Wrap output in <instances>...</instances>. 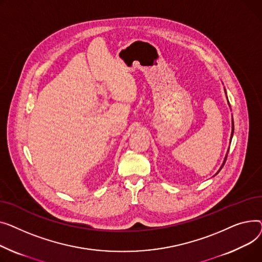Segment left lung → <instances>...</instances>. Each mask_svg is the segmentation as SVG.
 <instances>
[{
	"instance_id": "1",
	"label": "left lung",
	"mask_w": 262,
	"mask_h": 262,
	"mask_svg": "<svg viewBox=\"0 0 262 262\" xmlns=\"http://www.w3.org/2000/svg\"><path fill=\"white\" fill-rule=\"evenodd\" d=\"M233 133H234V121H233V130H232V137H233ZM232 137H230V140H232ZM226 159H227V155H226V157H225V160H224V163H223V165H222V166H221V168H220V170H221V169L223 168V166H224V164H225V161H226ZM220 170H219V171H220ZM219 171H218V172H219Z\"/></svg>"
}]
</instances>
